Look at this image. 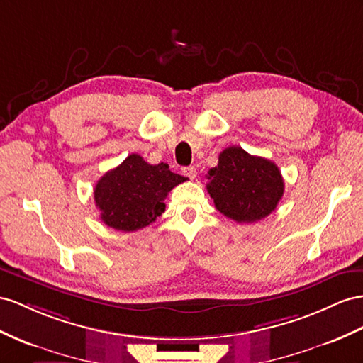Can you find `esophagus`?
Instances as JSON below:
<instances>
[{
    "instance_id": "34e87169",
    "label": "esophagus",
    "mask_w": 363,
    "mask_h": 363,
    "mask_svg": "<svg viewBox=\"0 0 363 363\" xmlns=\"http://www.w3.org/2000/svg\"><path fill=\"white\" fill-rule=\"evenodd\" d=\"M182 173H184V176H187L189 179H194V178H196V167H194V165L184 167Z\"/></svg>"
}]
</instances>
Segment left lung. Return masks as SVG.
I'll return each instance as SVG.
<instances>
[{
  "label": "left lung",
  "mask_w": 363,
  "mask_h": 363,
  "mask_svg": "<svg viewBox=\"0 0 363 363\" xmlns=\"http://www.w3.org/2000/svg\"><path fill=\"white\" fill-rule=\"evenodd\" d=\"M207 191L222 215L239 224H252L274 211L282 199L285 184L272 161L228 147L208 172Z\"/></svg>",
  "instance_id": "1"
}]
</instances>
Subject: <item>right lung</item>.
Returning <instances> with one entry per match:
<instances>
[{
    "label": "right lung",
    "instance_id": "add662e5",
    "mask_svg": "<svg viewBox=\"0 0 363 363\" xmlns=\"http://www.w3.org/2000/svg\"><path fill=\"white\" fill-rule=\"evenodd\" d=\"M184 181L187 178L170 172L167 164L152 165L133 153L102 176L93 194L106 225L136 231L162 215L167 194Z\"/></svg>",
    "mask_w": 363,
    "mask_h": 363
}]
</instances>
